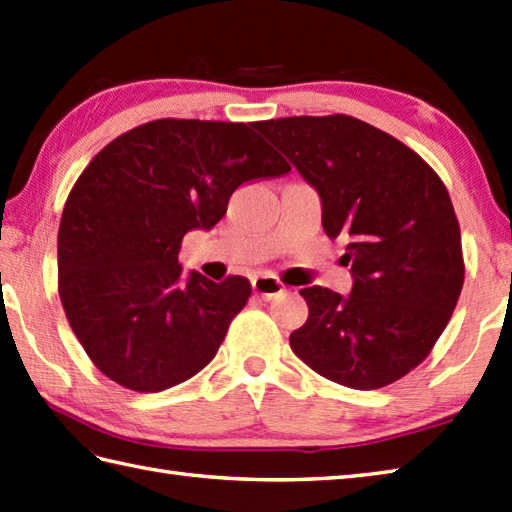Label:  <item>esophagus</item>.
Masks as SVG:
<instances>
[{
  "label": "esophagus",
  "mask_w": 512,
  "mask_h": 512,
  "mask_svg": "<svg viewBox=\"0 0 512 512\" xmlns=\"http://www.w3.org/2000/svg\"><path fill=\"white\" fill-rule=\"evenodd\" d=\"M253 290H255V294H259L264 301H270V299H275V296H279V294L283 292V285H281V281L275 279V277L261 275V277H255V279H253Z\"/></svg>",
  "instance_id": "34e87169"
}]
</instances>
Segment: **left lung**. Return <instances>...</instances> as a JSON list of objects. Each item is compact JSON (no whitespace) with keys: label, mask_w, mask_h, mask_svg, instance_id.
Instances as JSON below:
<instances>
[{"label":"left lung","mask_w":512,"mask_h":512,"mask_svg":"<svg viewBox=\"0 0 512 512\" xmlns=\"http://www.w3.org/2000/svg\"><path fill=\"white\" fill-rule=\"evenodd\" d=\"M255 128L318 192L325 233L347 240L351 294L303 288L310 316L290 334L292 351L347 388L397 382L432 351L465 281L443 181L399 139L349 115Z\"/></svg>","instance_id":"8db88e82"}]
</instances>
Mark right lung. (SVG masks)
<instances>
[{
	"mask_svg": "<svg viewBox=\"0 0 512 512\" xmlns=\"http://www.w3.org/2000/svg\"><path fill=\"white\" fill-rule=\"evenodd\" d=\"M288 172L253 124L233 122H148L95 154L63 209L58 294L106 377L161 392L216 358L251 283L183 272L181 242L216 227L240 185Z\"/></svg>",
	"mask_w": 512,
	"mask_h": 512,
	"instance_id": "obj_1",
	"label": "right lung"
}]
</instances>
